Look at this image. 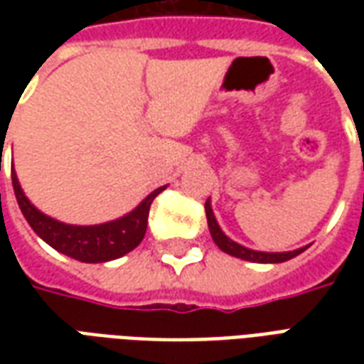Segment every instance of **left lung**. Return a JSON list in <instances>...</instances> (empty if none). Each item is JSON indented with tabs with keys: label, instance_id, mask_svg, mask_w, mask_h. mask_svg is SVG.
Segmentation results:
<instances>
[{
	"label": "left lung",
	"instance_id": "8db88e82",
	"mask_svg": "<svg viewBox=\"0 0 364 364\" xmlns=\"http://www.w3.org/2000/svg\"><path fill=\"white\" fill-rule=\"evenodd\" d=\"M206 220H208V230H210V236H213L214 244L220 247L222 252L228 253L232 257H237V259L252 261V263H282V261H289L292 257H296L302 252L308 250V245L304 247H298V250H292V252H257V250H250L245 245L237 244L234 240H230L222 228L216 222V216L213 213V206H210V198H206Z\"/></svg>",
	"mask_w": 364,
	"mask_h": 364
}]
</instances>
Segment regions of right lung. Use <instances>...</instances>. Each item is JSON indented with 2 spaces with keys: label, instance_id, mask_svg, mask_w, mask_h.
<instances>
[{
  "label": "right lung",
  "instance_id": "obj_1",
  "mask_svg": "<svg viewBox=\"0 0 364 364\" xmlns=\"http://www.w3.org/2000/svg\"><path fill=\"white\" fill-rule=\"evenodd\" d=\"M11 179L21 213L27 218L28 226L35 230L36 236L43 237L56 252L82 263H105V261L119 259L128 252H132L146 234L151 200L167 187L164 185L151 191L134 210H130L117 220L93 224V226H75L41 213L21 189L15 169L11 171Z\"/></svg>",
  "mask_w": 364,
  "mask_h": 364
}]
</instances>
